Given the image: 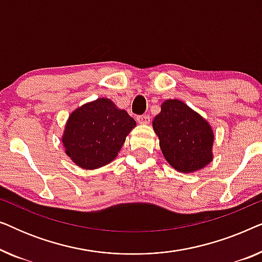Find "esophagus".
I'll return each instance as SVG.
<instances>
[{
	"instance_id": "esophagus-1",
	"label": "esophagus",
	"mask_w": 262,
	"mask_h": 262,
	"mask_svg": "<svg viewBox=\"0 0 262 262\" xmlns=\"http://www.w3.org/2000/svg\"><path fill=\"white\" fill-rule=\"evenodd\" d=\"M137 121H138V124H141V125H148L150 123V117L146 116V114H144V116H138Z\"/></svg>"
}]
</instances>
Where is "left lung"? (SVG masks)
I'll use <instances>...</instances> for the list:
<instances>
[{
	"mask_svg": "<svg viewBox=\"0 0 262 262\" xmlns=\"http://www.w3.org/2000/svg\"><path fill=\"white\" fill-rule=\"evenodd\" d=\"M152 127L164 159L175 170L194 173L213 160L212 127L205 118L180 100H166Z\"/></svg>",
	"mask_w": 262,
	"mask_h": 262,
	"instance_id": "obj_1",
	"label": "left lung"
}]
</instances>
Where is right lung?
<instances>
[{
    "label": "right lung",
    "instance_id": "add662e5",
    "mask_svg": "<svg viewBox=\"0 0 262 262\" xmlns=\"http://www.w3.org/2000/svg\"><path fill=\"white\" fill-rule=\"evenodd\" d=\"M136 121L112 100L99 98L77 107L64 127V151L83 169L93 170L112 162Z\"/></svg>",
    "mask_w": 262,
    "mask_h": 262
}]
</instances>
